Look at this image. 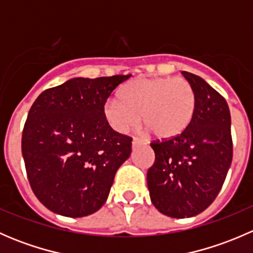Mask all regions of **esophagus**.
I'll use <instances>...</instances> for the list:
<instances>
[{
	"label": "esophagus",
	"mask_w": 253,
	"mask_h": 253,
	"mask_svg": "<svg viewBox=\"0 0 253 253\" xmlns=\"http://www.w3.org/2000/svg\"><path fill=\"white\" fill-rule=\"evenodd\" d=\"M142 144H143V142L139 141V139H137V138H133V141H132V148L141 147Z\"/></svg>",
	"instance_id": "esophagus-1"
}]
</instances>
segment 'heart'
I'll return each instance as SVG.
<instances>
[{"mask_svg":"<svg viewBox=\"0 0 253 253\" xmlns=\"http://www.w3.org/2000/svg\"><path fill=\"white\" fill-rule=\"evenodd\" d=\"M120 100L104 105V119L117 133H126L142 121L158 139H171L190 127L197 99L183 78H136L120 89Z\"/></svg>","mask_w":253,"mask_h":253,"instance_id":"heart-1","label":"heart"}]
</instances>
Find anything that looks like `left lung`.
I'll use <instances>...</instances> for the list:
<instances>
[{"label": "left lung", "mask_w": 253, "mask_h": 253, "mask_svg": "<svg viewBox=\"0 0 253 253\" xmlns=\"http://www.w3.org/2000/svg\"><path fill=\"white\" fill-rule=\"evenodd\" d=\"M197 99L190 127L176 138L150 143L155 162L147 172L150 201L171 218L202 213L218 196L233 160L226 100L203 78L181 72Z\"/></svg>", "instance_id": "left-lung-1"}]
</instances>
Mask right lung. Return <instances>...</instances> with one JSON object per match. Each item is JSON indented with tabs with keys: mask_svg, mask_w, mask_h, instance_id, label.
<instances>
[{
	"mask_svg": "<svg viewBox=\"0 0 253 253\" xmlns=\"http://www.w3.org/2000/svg\"><path fill=\"white\" fill-rule=\"evenodd\" d=\"M131 76L72 78L42 91L30 108L22 154L32 190L56 214L81 218L108 200L132 138L115 132L104 105Z\"/></svg>",
	"mask_w": 253,
	"mask_h": 253,
	"instance_id": "obj_1",
	"label": "right lung"
}]
</instances>
